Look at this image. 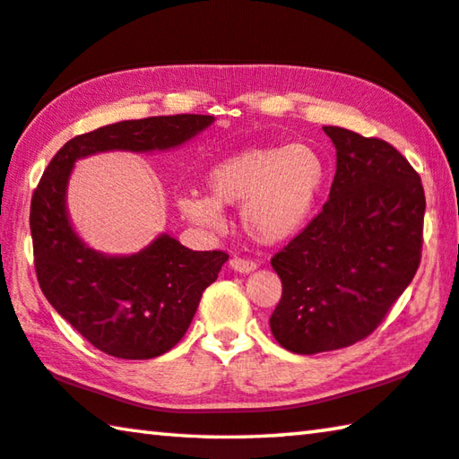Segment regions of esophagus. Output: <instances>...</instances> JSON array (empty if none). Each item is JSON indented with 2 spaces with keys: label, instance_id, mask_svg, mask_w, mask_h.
Wrapping results in <instances>:
<instances>
[{
  "label": "esophagus",
  "instance_id": "esophagus-1",
  "mask_svg": "<svg viewBox=\"0 0 459 459\" xmlns=\"http://www.w3.org/2000/svg\"><path fill=\"white\" fill-rule=\"evenodd\" d=\"M229 265L235 271H238V273H248V271H253L255 267H257V263L251 259H243V257H232L229 261Z\"/></svg>",
  "mask_w": 459,
  "mask_h": 459
}]
</instances>
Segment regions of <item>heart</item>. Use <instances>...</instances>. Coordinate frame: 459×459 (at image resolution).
Returning <instances> with one entry per match:
<instances>
[{"mask_svg":"<svg viewBox=\"0 0 459 459\" xmlns=\"http://www.w3.org/2000/svg\"><path fill=\"white\" fill-rule=\"evenodd\" d=\"M324 180L325 164L314 147H248L208 169L204 184L211 196L186 192L178 208L198 227L221 229V206L240 204L248 235L263 245H277L306 227Z\"/></svg>","mask_w":459,"mask_h":459,"instance_id":"b5f03b06","label":"heart"}]
</instances>
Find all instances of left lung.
<instances>
[{
	"label": "left lung",
	"mask_w": 459,
	"mask_h": 459,
	"mask_svg": "<svg viewBox=\"0 0 459 459\" xmlns=\"http://www.w3.org/2000/svg\"><path fill=\"white\" fill-rule=\"evenodd\" d=\"M324 131L336 147L330 198L271 259L283 291L269 325L295 354L370 336L421 263L425 192L413 166L385 139Z\"/></svg>",
	"instance_id": "left-lung-1"
}]
</instances>
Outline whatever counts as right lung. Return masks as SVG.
<instances>
[{
  "instance_id": "right-lung-1",
  "label": "right lung",
  "mask_w": 459,
  "mask_h": 459,
  "mask_svg": "<svg viewBox=\"0 0 459 459\" xmlns=\"http://www.w3.org/2000/svg\"><path fill=\"white\" fill-rule=\"evenodd\" d=\"M212 121L211 115H168L76 135L60 147L36 186L30 230L38 283L52 307L100 352L147 360L172 351L229 255L192 251L168 235L131 257H105L84 247L65 206L74 160L108 150H169Z\"/></svg>"
}]
</instances>
